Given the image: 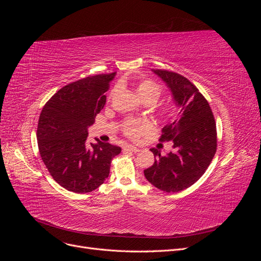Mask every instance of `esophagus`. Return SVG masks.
I'll list each match as a JSON object with an SVG mask.
<instances>
[{
    "instance_id": "esophagus-1",
    "label": "esophagus",
    "mask_w": 261,
    "mask_h": 261,
    "mask_svg": "<svg viewBox=\"0 0 261 261\" xmlns=\"http://www.w3.org/2000/svg\"><path fill=\"white\" fill-rule=\"evenodd\" d=\"M124 150H128V151L135 152V153H137V152L140 151L139 148H137V147H135V146H132V145H126V146L124 147Z\"/></svg>"
}]
</instances>
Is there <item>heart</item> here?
Masks as SVG:
<instances>
[{
	"mask_svg": "<svg viewBox=\"0 0 261 261\" xmlns=\"http://www.w3.org/2000/svg\"><path fill=\"white\" fill-rule=\"evenodd\" d=\"M135 90L141 101H149L151 103L160 96V86L150 80H143L137 83ZM151 129V124L146 120H128L124 124V132L132 138H137L143 133Z\"/></svg>",
	"mask_w": 261,
	"mask_h": 261,
	"instance_id": "obj_1",
	"label": "heart"
}]
</instances>
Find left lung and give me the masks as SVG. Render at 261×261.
I'll use <instances>...</instances> for the list:
<instances>
[{"label":"left lung","mask_w":261,"mask_h":261,"mask_svg":"<svg viewBox=\"0 0 261 261\" xmlns=\"http://www.w3.org/2000/svg\"><path fill=\"white\" fill-rule=\"evenodd\" d=\"M168 87L178 114L162 128L160 140H172L173 151L161 154L151 148L152 167L144 171L160 191L177 193L198 180L215 156L217 128L210 106L187 78L164 69H151Z\"/></svg>","instance_id":"left-lung-1"}]
</instances>
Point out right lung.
I'll use <instances>...</instances> for the list:
<instances>
[{"mask_svg": "<svg viewBox=\"0 0 261 261\" xmlns=\"http://www.w3.org/2000/svg\"><path fill=\"white\" fill-rule=\"evenodd\" d=\"M116 75L101 74L64 86L46 102L39 117L37 140L41 159L54 180L69 192L84 194L106 181L121 147L88 144V128L103 109Z\"/></svg>", "mask_w": 261, "mask_h": 261, "instance_id": "right-lung-1", "label": "right lung"}]
</instances>
